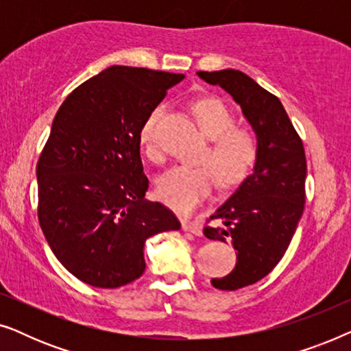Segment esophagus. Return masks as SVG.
<instances>
[{
    "mask_svg": "<svg viewBox=\"0 0 351 351\" xmlns=\"http://www.w3.org/2000/svg\"><path fill=\"white\" fill-rule=\"evenodd\" d=\"M182 230H184V232L193 233L195 237H201V234H203V227H201V223L196 219L182 220Z\"/></svg>",
    "mask_w": 351,
    "mask_h": 351,
    "instance_id": "34e87169",
    "label": "esophagus"
}]
</instances>
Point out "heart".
Here are the masks:
<instances>
[{
  "instance_id": "1",
  "label": "heart",
  "mask_w": 351,
  "mask_h": 351,
  "mask_svg": "<svg viewBox=\"0 0 351 351\" xmlns=\"http://www.w3.org/2000/svg\"><path fill=\"white\" fill-rule=\"evenodd\" d=\"M191 108L203 132L210 138L209 148L201 156V161L210 166L179 165L156 180L160 199L176 210H191L203 203L214 190L215 177L223 186L243 182L257 158L256 138L247 129L234 128L233 113L222 100L201 99ZM165 113V105H156L138 132L143 150L153 161L162 158L158 129Z\"/></svg>"
}]
</instances>
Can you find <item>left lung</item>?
I'll return each instance as SVG.
<instances>
[{"instance_id":"1","label":"left lung","mask_w":351,"mask_h":351,"mask_svg":"<svg viewBox=\"0 0 351 351\" xmlns=\"http://www.w3.org/2000/svg\"><path fill=\"white\" fill-rule=\"evenodd\" d=\"M220 86L243 110L257 137L254 171L210 215L204 237L232 241L237 265L213 286L234 291L265 278L285 256L304 213L306 160L304 143L276 95L239 70L198 71Z\"/></svg>"}]
</instances>
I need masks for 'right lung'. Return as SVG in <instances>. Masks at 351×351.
<instances>
[{"mask_svg":"<svg viewBox=\"0 0 351 351\" xmlns=\"http://www.w3.org/2000/svg\"><path fill=\"white\" fill-rule=\"evenodd\" d=\"M184 75L113 65L60 105L36 165L38 220L62 265L86 285L113 289L145 271L143 246L179 230L145 199L141 160L147 114Z\"/></svg>","mask_w":351,"mask_h":351,"instance_id":"right-lung-1","label":"right lung"}]
</instances>
